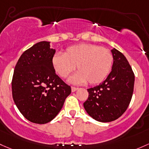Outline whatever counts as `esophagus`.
Here are the masks:
<instances>
[{"mask_svg":"<svg viewBox=\"0 0 149 149\" xmlns=\"http://www.w3.org/2000/svg\"><path fill=\"white\" fill-rule=\"evenodd\" d=\"M78 89H79V88H76V87H74V86H72L71 87L72 92H75V91H77Z\"/></svg>","mask_w":149,"mask_h":149,"instance_id":"34e87169","label":"esophagus"}]
</instances>
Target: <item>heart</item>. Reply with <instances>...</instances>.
Listing matches in <instances>:
<instances>
[{"mask_svg":"<svg viewBox=\"0 0 149 149\" xmlns=\"http://www.w3.org/2000/svg\"><path fill=\"white\" fill-rule=\"evenodd\" d=\"M113 56L110 50L91 43H80L68 47L63 54H56L52 58L54 69L58 76L66 79L76 69L71 78L73 83L95 85L103 82L111 70Z\"/></svg>","mask_w":149,"mask_h":149,"instance_id":"1","label":"heart"}]
</instances>
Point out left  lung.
I'll list each match as a JSON object with an SVG mask.
<instances>
[{
  "mask_svg": "<svg viewBox=\"0 0 149 149\" xmlns=\"http://www.w3.org/2000/svg\"><path fill=\"white\" fill-rule=\"evenodd\" d=\"M112 70L98 86L87 89L88 98L84 103L85 110L93 119L110 122L121 116L131 102L135 76L124 55L116 48Z\"/></svg>",
  "mask_w": 149,
  "mask_h": 149,
  "instance_id": "8db88e82",
  "label": "left lung"
}]
</instances>
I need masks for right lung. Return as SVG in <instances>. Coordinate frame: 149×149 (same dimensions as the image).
<instances>
[{
	"label": "right lung",
	"mask_w": 149,
	"mask_h": 149,
	"mask_svg": "<svg viewBox=\"0 0 149 149\" xmlns=\"http://www.w3.org/2000/svg\"><path fill=\"white\" fill-rule=\"evenodd\" d=\"M55 53L50 42H39L24 51L15 65L13 98L23 116L33 123L44 124L54 119L71 92L54 69Z\"/></svg>",
	"instance_id": "add662e5"
}]
</instances>
